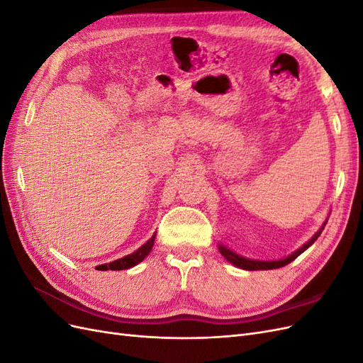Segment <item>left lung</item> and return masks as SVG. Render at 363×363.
Returning <instances> with one entry per match:
<instances>
[{"instance_id":"obj_1","label":"left lung","mask_w":363,"mask_h":363,"mask_svg":"<svg viewBox=\"0 0 363 363\" xmlns=\"http://www.w3.org/2000/svg\"><path fill=\"white\" fill-rule=\"evenodd\" d=\"M327 221H328V218H325V221L323 223V225L320 227V230H318V232L307 240L306 244H303L298 250H295L292 255H289L288 257H283V259H279V260H256V259H248V257H244V256H240V255H238V252H235V251H232L230 248H227L225 245H223V244H218V250H219V252H221L223 255V257L227 260V262H230L232 263V265H235L236 268H240V269H247V271H259V269H276V268H281V267H284V265H288V263H291L292 260H295L296 257H298L301 252H304L307 248H309L315 240L320 238V235H321V232L324 230V227H325V224H327Z\"/></svg>"}]
</instances>
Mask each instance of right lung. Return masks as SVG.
Returning a JSON list of instances; mask_svg holds the SVG:
<instances>
[{
	"mask_svg": "<svg viewBox=\"0 0 363 363\" xmlns=\"http://www.w3.org/2000/svg\"><path fill=\"white\" fill-rule=\"evenodd\" d=\"M155 239H156V233L152 235L140 248L131 252V255H127V256L121 257L118 260H113L111 263H103V265H98L96 269L98 271H108V269L121 271V269H128L131 267H136L138 263H140L150 255V251L152 250V245H155Z\"/></svg>",
	"mask_w": 363,
	"mask_h": 363,
	"instance_id": "1",
	"label": "right lung"
}]
</instances>
